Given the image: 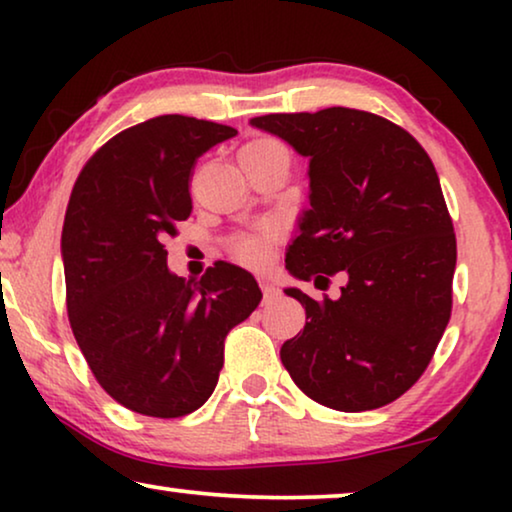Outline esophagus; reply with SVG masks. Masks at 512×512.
Returning a JSON list of instances; mask_svg holds the SVG:
<instances>
[{"instance_id":"obj_1","label":"esophagus","mask_w":512,"mask_h":512,"mask_svg":"<svg viewBox=\"0 0 512 512\" xmlns=\"http://www.w3.org/2000/svg\"><path fill=\"white\" fill-rule=\"evenodd\" d=\"M261 289H263V300H265V303H270V300H275L279 296V289L272 282H263Z\"/></svg>"}]
</instances>
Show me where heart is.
<instances>
[{"label":"heart","mask_w":512,"mask_h":512,"mask_svg":"<svg viewBox=\"0 0 512 512\" xmlns=\"http://www.w3.org/2000/svg\"><path fill=\"white\" fill-rule=\"evenodd\" d=\"M240 156H286L284 146L270 137H256L242 146ZM277 240L275 226H263L256 233L244 235L235 242V256L247 265L268 263L272 254V244Z\"/></svg>","instance_id":"heart-1"}]
</instances>
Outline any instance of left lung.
<instances>
[{
  "label": "left lung",
  "instance_id": "left-lung-1",
  "mask_svg": "<svg viewBox=\"0 0 512 512\" xmlns=\"http://www.w3.org/2000/svg\"><path fill=\"white\" fill-rule=\"evenodd\" d=\"M310 158V209L286 251L293 277L340 298L300 289L307 321L282 345L300 391L326 408H382L415 384L452 312L457 237L429 153L410 132L370 111L251 118Z\"/></svg>",
  "mask_w": 512,
  "mask_h": 512
}]
</instances>
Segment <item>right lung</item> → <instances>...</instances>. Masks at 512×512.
Listing matches in <instances>:
<instances>
[{
  "mask_svg": "<svg viewBox=\"0 0 512 512\" xmlns=\"http://www.w3.org/2000/svg\"><path fill=\"white\" fill-rule=\"evenodd\" d=\"M230 125L167 114L118 132L83 165L62 226L67 314L100 387L146 417H184L212 396L230 328L263 293L214 263L198 282L167 270L163 240L191 216L195 160Z\"/></svg>",
  "mask_w": 512,
  "mask_h": 512,
  "instance_id": "obj_1",
  "label": "right lung"
}]
</instances>
